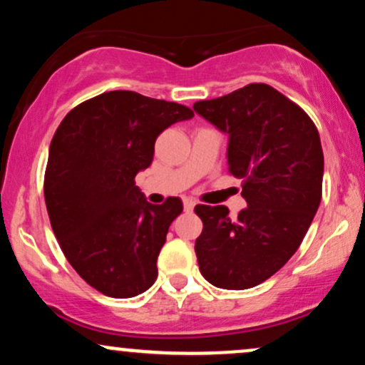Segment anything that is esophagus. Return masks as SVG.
Wrapping results in <instances>:
<instances>
[{
  "label": "esophagus",
  "mask_w": 365,
  "mask_h": 365,
  "mask_svg": "<svg viewBox=\"0 0 365 365\" xmlns=\"http://www.w3.org/2000/svg\"><path fill=\"white\" fill-rule=\"evenodd\" d=\"M195 207V202L192 199H185L183 200V209H185V211L188 212V211H192V209Z\"/></svg>",
  "instance_id": "obj_1"
}]
</instances>
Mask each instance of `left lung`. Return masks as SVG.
Masks as SVG:
<instances>
[{
  "mask_svg": "<svg viewBox=\"0 0 365 365\" xmlns=\"http://www.w3.org/2000/svg\"><path fill=\"white\" fill-rule=\"evenodd\" d=\"M194 111L228 135V171L247 207L195 206L199 269L225 290H245L282 269L302 244L322 194L319 132L307 113L267 83H249Z\"/></svg>",
  "mask_w": 365,
  "mask_h": 365,
  "instance_id": "8db88e82",
  "label": "left lung"
}]
</instances>
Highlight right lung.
I'll return each instance as SVG.
<instances>
[{"mask_svg":"<svg viewBox=\"0 0 365 365\" xmlns=\"http://www.w3.org/2000/svg\"><path fill=\"white\" fill-rule=\"evenodd\" d=\"M194 111L139 92L111 91L75 106L54 132L44 175L51 228L78 276L104 295L130 299L153 287L178 197L145 200L135 175L158 135Z\"/></svg>","mask_w":365,"mask_h":365,"instance_id":"right-lung-1","label":"right lung"}]
</instances>
